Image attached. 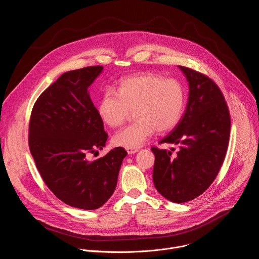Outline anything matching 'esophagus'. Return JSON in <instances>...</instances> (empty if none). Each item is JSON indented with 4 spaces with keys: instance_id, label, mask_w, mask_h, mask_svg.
Returning <instances> with one entry per match:
<instances>
[{
    "instance_id": "obj_1",
    "label": "esophagus",
    "mask_w": 259,
    "mask_h": 259,
    "mask_svg": "<svg viewBox=\"0 0 259 259\" xmlns=\"http://www.w3.org/2000/svg\"><path fill=\"white\" fill-rule=\"evenodd\" d=\"M126 151H127L128 154H135L139 151V148H127Z\"/></svg>"
}]
</instances>
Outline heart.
<instances>
[{"label": "heart", "instance_id": "1", "mask_svg": "<svg viewBox=\"0 0 259 259\" xmlns=\"http://www.w3.org/2000/svg\"><path fill=\"white\" fill-rule=\"evenodd\" d=\"M186 104V91L174 78L164 79L155 73H142L120 80L117 93L103 92L98 112L107 125L118 127L124 123L131 110L137 118L113 138L115 145L138 148L155 131L165 133L180 121Z\"/></svg>", "mask_w": 259, "mask_h": 259}]
</instances>
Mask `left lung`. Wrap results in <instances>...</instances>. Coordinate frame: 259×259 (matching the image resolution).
Wrapping results in <instances>:
<instances>
[{
  "label": "left lung",
  "mask_w": 259,
  "mask_h": 259,
  "mask_svg": "<svg viewBox=\"0 0 259 259\" xmlns=\"http://www.w3.org/2000/svg\"><path fill=\"white\" fill-rule=\"evenodd\" d=\"M189 81L185 114L159 144L178 145L170 151L152 147L153 182L167 200L185 203L203 194L215 180L228 150L231 117L218 84L199 71L179 66Z\"/></svg>",
  "instance_id": "left-lung-1"
}]
</instances>
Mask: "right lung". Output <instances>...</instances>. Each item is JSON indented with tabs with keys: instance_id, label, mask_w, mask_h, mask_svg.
Segmentation results:
<instances>
[{
	"instance_id": "1",
	"label": "right lung",
	"mask_w": 259,
	"mask_h": 259,
	"mask_svg": "<svg viewBox=\"0 0 259 259\" xmlns=\"http://www.w3.org/2000/svg\"><path fill=\"white\" fill-rule=\"evenodd\" d=\"M102 70L98 65L63 73L37 98L29 120V150L42 181L62 202L84 210L112 196L127 154L116 147L89 159L108 139L88 92Z\"/></svg>"
}]
</instances>
